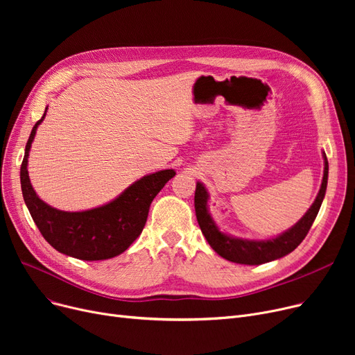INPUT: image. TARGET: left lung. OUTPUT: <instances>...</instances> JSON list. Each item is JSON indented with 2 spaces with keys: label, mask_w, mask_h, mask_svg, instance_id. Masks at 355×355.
Listing matches in <instances>:
<instances>
[{
  "label": "left lung",
  "mask_w": 355,
  "mask_h": 355,
  "mask_svg": "<svg viewBox=\"0 0 355 355\" xmlns=\"http://www.w3.org/2000/svg\"><path fill=\"white\" fill-rule=\"evenodd\" d=\"M324 158V177L321 182V189L316 196L312 206L302 216V218L295 223V225L286 232L277 234L275 237H268L262 240L254 239H241L234 237L229 233L221 232L216 225L210 211H209V198L210 194L206 189V185L197 181L196 185V196H194V207L196 216L200 225V229L209 241L211 249L225 257L229 262L240 263V265H262L272 262V260L281 259L291 252H293L301 241L308 234L312 223L318 214L322 200L325 197L327 184H328V159L325 153H322Z\"/></svg>",
  "instance_id": "obj_1"
}]
</instances>
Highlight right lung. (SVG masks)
<instances>
[{
  "instance_id": "obj_1",
  "label": "right lung",
  "mask_w": 355,
  "mask_h": 355,
  "mask_svg": "<svg viewBox=\"0 0 355 355\" xmlns=\"http://www.w3.org/2000/svg\"><path fill=\"white\" fill-rule=\"evenodd\" d=\"M46 114L47 107L31 129L20 171L24 202L35 226L55 250L80 260H106L123 253L142 233L149 206L175 171L161 170L144 175L116 198L95 209L85 211L54 209L37 196L27 170L31 144Z\"/></svg>"
}]
</instances>
